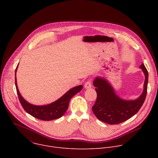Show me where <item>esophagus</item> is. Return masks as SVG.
Instances as JSON below:
<instances>
[{"label":"esophagus","instance_id":"obj_1","mask_svg":"<svg viewBox=\"0 0 158 158\" xmlns=\"http://www.w3.org/2000/svg\"><path fill=\"white\" fill-rule=\"evenodd\" d=\"M92 87V84H91V81L90 80H88L84 84V87L85 89H89Z\"/></svg>","mask_w":158,"mask_h":158}]
</instances>
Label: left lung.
I'll return each instance as SVG.
<instances>
[{"label":"left lung","instance_id":"1","mask_svg":"<svg viewBox=\"0 0 158 158\" xmlns=\"http://www.w3.org/2000/svg\"><path fill=\"white\" fill-rule=\"evenodd\" d=\"M140 67L145 76L144 90L141 95L135 100L121 99L104 78L98 77L94 80L97 99L92 109L99 120L111 125L118 124L130 119L139 111L146 97L148 82V72L146 67L141 64Z\"/></svg>","mask_w":158,"mask_h":158}]
</instances>
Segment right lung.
<instances>
[{
  "label": "right lung",
  "instance_id": "right-lung-1",
  "mask_svg": "<svg viewBox=\"0 0 158 158\" xmlns=\"http://www.w3.org/2000/svg\"><path fill=\"white\" fill-rule=\"evenodd\" d=\"M17 67L18 65L16 67L15 72V82L19 101L22 107L24 108V109L28 114L38 119L43 121H51L62 117L67 109H68L69 102L71 99L77 93H79L83 88L82 85L74 87L71 89L65 94H64L58 100L51 104L45 106L33 105L26 101L22 98L19 93L16 79V71L17 69Z\"/></svg>",
  "mask_w": 158,
  "mask_h": 158
}]
</instances>
